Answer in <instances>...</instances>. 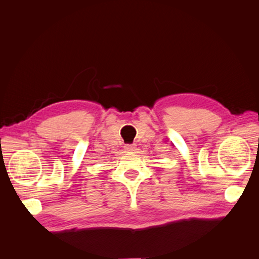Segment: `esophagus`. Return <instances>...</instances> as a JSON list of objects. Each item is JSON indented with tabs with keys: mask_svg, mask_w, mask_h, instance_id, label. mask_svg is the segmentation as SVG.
Wrapping results in <instances>:
<instances>
[{
	"mask_svg": "<svg viewBox=\"0 0 259 259\" xmlns=\"http://www.w3.org/2000/svg\"><path fill=\"white\" fill-rule=\"evenodd\" d=\"M125 150L126 151H135L136 150V146L135 145H126L125 146Z\"/></svg>",
	"mask_w": 259,
	"mask_h": 259,
	"instance_id": "34e87169",
	"label": "esophagus"
}]
</instances>
